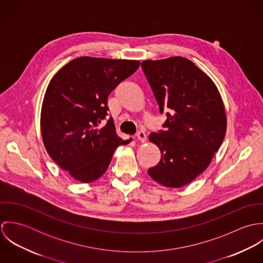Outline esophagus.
<instances>
[{"mask_svg": "<svg viewBox=\"0 0 263 263\" xmlns=\"http://www.w3.org/2000/svg\"><path fill=\"white\" fill-rule=\"evenodd\" d=\"M137 138H138V140H139L140 142H142V143H145V142L147 141V135H146V133H145L144 130L139 132V133L137 134Z\"/></svg>", "mask_w": 263, "mask_h": 263, "instance_id": "1", "label": "esophagus"}]
</instances>
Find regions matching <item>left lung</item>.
<instances>
[{"instance_id": "left-lung-1", "label": "left lung", "mask_w": 263, "mask_h": 263, "mask_svg": "<svg viewBox=\"0 0 263 263\" xmlns=\"http://www.w3.org/2000/svg\"><path fill=\"white\" fill-rule=\"evenodd\" d=\"M142 69L160 112L168 116L167 129L149 137L162 155L148 174L166 187H182L209 167L224 141L222 96L214 81L185 58L147 60Z\"/></svg>"}]
</instances>
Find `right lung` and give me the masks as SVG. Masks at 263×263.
<instances>
[{
  "mask_svg": "<svg viewBox=\"0 0 263 263\" xmlns=\"http://www.w3.org/2000/svg\"><path fill=\"white\" fill-rule=\"evenodd\" d=\"M140 61L82 57L50 80L42 101L40 129L51 159L74 179L89 183L107 170L113 153L129 140L116 134L113 119L104 126L107 98L133 75Z\"/></svg>",
  "mask_w": 263,
  "mask_h": 263,
  "instance_id": "obj_1",
  "label": "right lung"
}]
</instances>
